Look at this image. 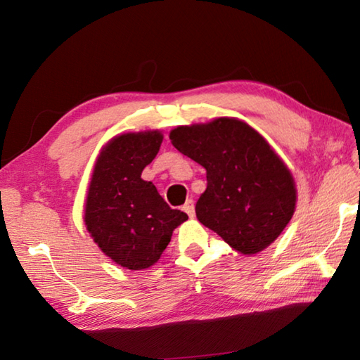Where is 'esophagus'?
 <instances>
[{
  "instance_id": "obj_1",
  "label": "esophagus",
  "mask_w": 360,
  "mask_h": 360,
  "mask_svg": "<svg viewBox=\"0 0 360 360\" xmlns=\"http://www.w3.org/2000/svg\"><path fill=\"white\" fill-rule=\"evenodd\" d=\"M182 210H184L188 217H193L195 216V205H193V200H187V202L184 203V206H182Z\"/></svg>"
}]
</instances>
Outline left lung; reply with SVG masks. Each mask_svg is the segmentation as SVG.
I'll list each match as a JSON object with an SVG mask.
<instances>
[{"instance_id": "left-lung-1", "label": "left lung", "mask_w": 360, "mask_h": 360, "mask_svg": "<svg viewBox=\"0 0 360 360\" xmlns=\"http://www.w3.org/2000/svg\"><path fill=\"white\" fill-rule=\"evenodd\" d=\"M172 144L206 169L195 212L243 255L264 251L294 216L295 181L266 139L236 117L179 125Z\"/></svg>"}]
</instances>
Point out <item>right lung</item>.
I'll return each mask as SVG.
<instances>
[{
	"instance_id": "obj_1",
	"label": "right lung",
	"mask_w": 360,
	"mask_h": 360,
	"mask_svg": "<svg viewBox=\"0 0 360 360\" xmlns=\"http://www.w3.org/2000/svg\"><path fill=\"white\" fill-rule=\"evenodd\" d=\"M160 130L122 133L103 146L94 165L84 222L103 254L129 270H144L160 259L173 230L187 214L172 210L143 169L154 160Z\"/></svg>"
}]
</instances>
